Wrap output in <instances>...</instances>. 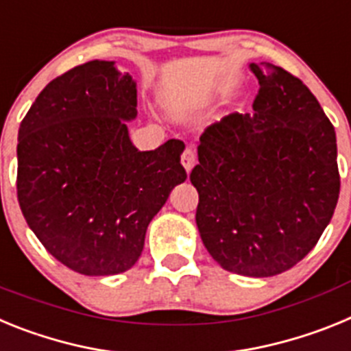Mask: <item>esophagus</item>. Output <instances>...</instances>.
<instances>
[{
	"instance_id": "34e87169",
	"label": "esophagus",
	"mask_w": 351,
	"mask_h": 351,
	"mask_svg": "<svg viewBox=\"0 0 351 351\" xmlns=\"http://www.w3.org/2000/svg\"><path fill=\"white\" fill-rule=\"evenodd\" d=\"M181 163H182V167L186 169V172H190V170L193 169L195 163H197V154H195L193 147L184 149V153H182V156H181Z\"/></svg>"
}]
</instances>
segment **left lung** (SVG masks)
<instances>
[{
    "mask_svg": "<svg viewBox=\"0 0 351 351\" xmlns=\"http://www.w3.org/2000/svg\"><path fill=\"white\" fill-rule=\"evenodd\" d=\"M253 114H230L200 137L190 181L197 226L225 271L281 274L316 246L339 198L336 132L302 80L250 64Z\"/></svg>",
    "mask_w": 351,
    "mask_h": 351,
    "instance_id": "left-lung-1",
    "label": "left lung"
}]
</instances>
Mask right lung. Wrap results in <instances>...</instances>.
<instances>
[{"label": "right lung", "instance_id": "obj_1", "mask_svg": "<svg viewBox=\"0 0 351 351\" xmlns=\"http://www.w3.org/2000/svg\"><path fill=\"white\" fill-rule=\"evenodd\" d=\"M137 84L114 61H89L43 88L19 128L17 198L45 250L84 276L135 265L147 225L186 179L184 144H132Z\"/></svg>", "mask_w": 351, "mask_h": 351}]
</instances>
